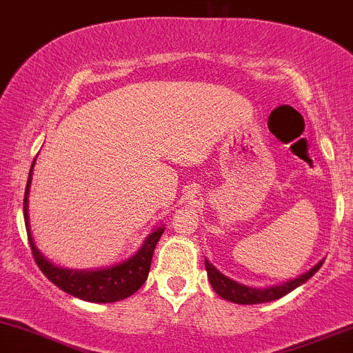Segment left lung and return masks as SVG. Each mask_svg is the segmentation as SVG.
<instances>
[{
	"label": "left lung",
	"mask_w": 353,
	"mask_h": 353,
	"mask_svg": "<svg viewBox=\"0 0 353 353\" xmlns=\"http://www.w3.org/2000/svg\"><path fill=\"white\" fill-rule=\"evenodd\" d=\"M323 261H320L319 264H315L310 270H307L305 274L299 275L297 279H292V281L282 283V285H272L267 287V289H254V287L242 285V283H237L232 279L225 277L224 274H221L212 264H209L205 261V269H208V275L212 289L216 290L217 295H221L222 299L236 303H245V305H250V303H264V302H272L275 299H281L283 295L292 292L294 289H297L299 285H302L303 282H307L317 270L322 267Z\"/></svg>",
	"instance_id": "1"
}]
</instances>
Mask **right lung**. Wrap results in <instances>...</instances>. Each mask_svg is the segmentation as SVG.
Returning <instances> with one entry per match:
<instances>
[{"mask_svg": "<svg viewBox=\"0 0 353 353\" xmlns=\"http://www.w3.org/2000/svg\"><path fill=\"white\" fill-rule=\"evenodd\" d=\"M36 161V159H34ZM33 165L30 169V177H28L26 192H24V224L28 230V241H30L31 252L41 272L46 275L50 281L58 285L61 290L68 292L72 297H78L81 301L108 303L117 302L128 299L141 289V285L148 279L149 269H151V261L154 249H156L157 241L163 236L164 228H157L154 232L148 236L143 247L137 252L129 257L128 261L119 262V264L106 267V269L98 270H72L63 269L51 264L44 255L39 252L36 247L33 237L30 232V217H28V194H30L31 176H33Z\"/></svg>", "mask_w": 353, "mask_h": 353, "instance_id": "right-lung-1", "label": "right lung"}]
</instances>
